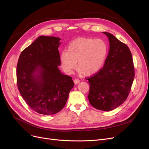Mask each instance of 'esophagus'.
<instances>
[{
    "mask_svg": "<svg viewBox=\"0 0 149 149\" xmlns=\"http://www.w3.org/2000/svg\"><path fill=\"white\" fill-rule=\"evenodd\" d=\"M80 80L79 79H75L74 80V82L75 84H78L79 83H80Z\"/></svg>",
    "mask_w": 149,
    "mask_h": 149,
    "instance_id": "34e87169",
    "label": "esophagus"
}]
</instances>
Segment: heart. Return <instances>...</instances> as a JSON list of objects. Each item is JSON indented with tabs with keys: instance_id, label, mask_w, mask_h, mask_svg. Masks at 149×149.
<instances>
[{
	"instance_id": "obj_1",
	"label": "heart",
	"mask_w": 149,
	"mask_h": 149,
	"mask_svg": "<svg viewBox=\"0 0 149 149\" xmlns=\"http://www.w3.org/2000/svg\"><path fill=\"white\" fill-rule=\"evenodd\" d=\"M107 46L101 39L78 38L60 54L63 69L70 74L76 66L84 75H91L100 69L107 56Z\"/></svg>"
}]
</instances>
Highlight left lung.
<instances>
[{
	"instance_id": "8db88e82",
	"label": "left lung",
	"mask_w": 149,
	"mask_h": 149,
	"mask_svg": "<svg viewBox=\"0 0 149 149\" xmlns=\"http://www.w3.org/2000/svg\"><path fill=\"white\" fill-rule=\"evenodd\" d=\"M103 33L109 38L110 49L103 67L86 79L90 86L88 97L93 107L110 111L127 99L135 77V69L129 47L112 34Z\"/></svg>"
}]
</instances>
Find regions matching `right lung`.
Returning a JSON list of instances; mask_svg holds the SVG:
<instances>
[{
  "mask_svg": "<svg viewBox=\"0 0 149 149\" xmlns=\"http://www.w3.org/2000/svg\"><path fill=\"white\" fill-rule=\"evenodd\" d=\"M60 38L42 36L23 50L16 70L17 84L28 106L38 113L53 115L65 106L74 87L72 78L61 73Z\"/></svg>",
  "mask_w": 149,
  "mask_h": 149,
  "instance_id": "obj_1",
  "label": "right lung"
}]
</instances>
